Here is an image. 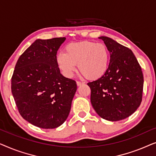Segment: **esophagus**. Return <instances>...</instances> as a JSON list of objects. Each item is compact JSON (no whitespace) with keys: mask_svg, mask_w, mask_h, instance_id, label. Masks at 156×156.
<instances>
[{"mask_svg":"<svg viewBox=\"0 0 156 156\" xmlns=\"http://www.w3.org/2000/svg\"><path fill=\"white\" fill-rule=\"evenodd\" d=\"M84 82H76V85H77L78 87H80V86H81V85H82V84H84Z\"/></svg>","mask_w":156,"mask_h":156,"instance_id":"1","label":"esophagus"}]
</instances>
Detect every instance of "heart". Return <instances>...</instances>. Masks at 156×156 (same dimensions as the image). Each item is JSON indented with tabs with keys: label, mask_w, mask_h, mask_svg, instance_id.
<instances>
[{
	"label": "heart",
	"mask_w": 156,
	"mask_h": 156,
	"mask_svg": "<svg viewBox=\"0 0 156 156\" xmlns=\"http://www.w3.org/2000/svg\"><path fill=\"white\" fill-rule=\"evenodd\" d=\"M109 51L105 44L83 41L67 44L65 53L57 55V62L67 77L73 75L78 68L85 77L96 80L103 76L109 66Z\"/></svg>",
	"instance_id": "heart-1"
}]
</instances>
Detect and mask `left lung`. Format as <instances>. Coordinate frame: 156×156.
I'll use <instances>...</instances> for the list:
<instances>
[{"label":"left lung","mask_w":156,"mask_h":156,"mask_svg":"<svg viewBox=\"0 0 156 156\" xmlns=\"http://www.w3.org/2000/svg\"><path fill=\"white\" fill-rule=\"evenodd\" d=\"M110 54L107 72L89 82L91 103L102 119L118 121L131 116L142 101L144 76L135 55L112 38L101 36Z\"/></svg>","instance_id":"left-lung-1"}]
</instances>
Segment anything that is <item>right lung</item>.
Listing matches in <instances>:
<instances>
[{"mask_svg": "<svg viewBox=\"0 0 156 156\" xmlns=\"http://www.w3.org/2000/svg\"><path fill=\"white\" fill-rule=\"evenodd\" d=\"M65 37L36 40L19 57L11 91L19 113L41 129H55L66 121L76 91V82L60 73L57 52Z\"/></svg>", "mask_w": 156, "mask_h": 156, "instance_id": "obj_1", "label": "right lung"}]
</instances>
